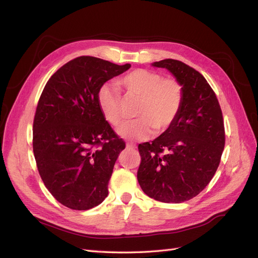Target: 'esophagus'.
<instances>
[{
    "label": "esophagus",
    "mask_w": 258,
    "mask_h": 258,
    "mask_svg": "<svg viewBox=\"0 0 258 258\" xmlns=\"http://www.w3.org/2000/svg\"><path fill=\"white\" fill-rule=\"evenodd\" d=\"M126 146H127L128 150H136V148H137V145L134 144V143H127Z\"/></svg>",
    "instance_id": "34e87169"
}]
</instances>
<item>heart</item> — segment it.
<instances>
[{"mask_svg":"<svg viewBox=\"0 0 258 258\" xmlns=\"http://www.w3.org/2000/svg\"><path fill=\"white\" fill-rule=\"evenodd\" d=\"M117 86L127 99L138 100L135 116L138 118L123 123L118 134L124 139L145 140L154 130L158 134L172 126L181 111L183 88L174 77H163L157 71L137 69L121 76ZM97 100L104 119L117 126L121 120L120 93L110 85L101 86Z\"/></svg>","mask_w":258,"mask_h":258,"instance_id":"b5f03b06","label":"heart"}]
</instances>
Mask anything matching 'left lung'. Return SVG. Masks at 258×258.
I'll return each mask as SVG.
<instances>
[{"mask_svg":"<svg viewBox=\"0 0 258 258\" xmlns=\"http://www.w3.org/2000/svg\"><path fill=\"white\" fill-rule=\"evenodd\" d=\"M166 68L183 88L177 118L152 143L139 144L138 181L142 190L167 204L196 197L214 176L225 146L223 114L215 92L194 68L174 59L154 62Z\"/></svg>","mask_w":258,"mask_h":258,"instance_id":"obj_1","label":"left lung"}]
</instances>
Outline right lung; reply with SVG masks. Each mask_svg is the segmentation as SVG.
I'll return each mask as SVG.
<instances>
[{"instance_id": "right-lung-1", "label": "right lung", "mask_w": 258, "mask_h": 258, "mask_svg": "<svg viewBox=\"0 0 258 258\" xmlns=\"http://www.w3.org/2000/svg\"><path fill=\"white\" fill-rule=\"evenodd\" d=\"M130 67L81 56L45 85L33 120V153L46 188L67 208L89 210L107 197L126 143L104 119L97 93Z\"/></svg>"}]
</instances>
